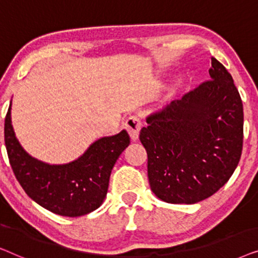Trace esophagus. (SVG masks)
Masks as SVG:
<instances>
[{"label":"esophagus","instance_id":"34e87169","mask_svg":"<svg viewBox=\"0 0 258 258\" xmlns=\"http://www.w3.org/2000/svg\"><path fill=\"white\" fill-rule=\"evenodd\" d=\"M141 126H142V123H141V119L137 116H130V117L126 118L125 129L128 130L130 139L133 141H136L139 139Z\"/></svg>","mask_w":258,"mask_h":258}]
</instances>
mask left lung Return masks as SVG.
<instances>
[{"label":"left lung","mask_w":258,"mask_h":258,"mask_svg":"<svg viewBox=\"0 0 258 258\" xmlns=\"http://www.w3.org/2000/svg\"><path fill=\"white\" fill-rule=\"evenodd\" d=\"M209 75L211 80L148 116V126L141 129L150 188L167 203L194 204L214 195L241 158V96L215 57Z\"/></svg>","instance_id":"obj_1"}]
</instances>
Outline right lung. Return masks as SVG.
Returning a JSON list of instances; mask_svg holds the SVG:
<instances>
[{
    "mask_svg": "<svg viewBox=\"0 0 258 258\" xmlns=\"http://www.w3.org/2000/svg\"><path fill=\"white\" fill-rule=\"evenodd\" d=\"M12 102L5 121V142L17 181L31 200L51 213L77 217L96 210L107 196L116 161L129 146L125 130L97 140L76 161L51 165L21 147L12 125Z\"/></svg>",
    "mask_w": 258,
    "mask_h": 258,
    "instance_id": "right-lung-1",
    "label": "right lung"
}]
</instances>
